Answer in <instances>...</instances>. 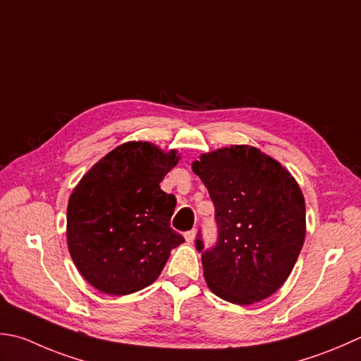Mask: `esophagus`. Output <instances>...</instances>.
<instances>
[{"label":"esophagus","instance_id":"esophagus-1","mask_svg":"<svg viewBox=\"0 0 361 361\" xmlns=\"http://www.w3.org/2000/svg\"><path fill=\"white\" fill-rule=\"evenodd\" d=\"M185 239H186L188 243H194V239H195V230L186 231V233H185Z\"/></svg>","mask_w":361,"mask_h":361}]
</instances>
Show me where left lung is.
Segmentation results:
<instances>
[{
	"label": "left lung",
	"mask_w": 361,
	"mask_h": 361,
	"mask_svg": "<svg viewBox=\"0 0 361 361\" xmlns=\"http://www.w3.org/2000/svg\"><path fill=\"white\" fill-rule=\"evenodd\" d=\"M192 171L216 208L219 238L202 252L203 275L219 298L252 305L272 295L291 274L305 239V200L291 173L250 145L203 153Z\"/></svg>",
	"instance_id": "obj_1"
}]
</instances>
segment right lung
Returning a JSON list of instances; mask_svg holds the SVG:
<instances>
[{
	"label": "right lung",
	"mask_w": 361,
	"mask_h": 361,
	"mask_svg": "<svg viewBox=\"0 0 361 361\" xmlns=\"http://www.w3.org/2000/svg\"><path fill=\"white\" fill-rule=\"evenodd\" d=\"M142 140L118 145L82 176L67 207V245L98 291L126 295L152 285L171 250L185 243L171 228L175 195L159 183L178 164Z\"/></svg>",
	"instance_id": "obj_1"
}]
</instances>
